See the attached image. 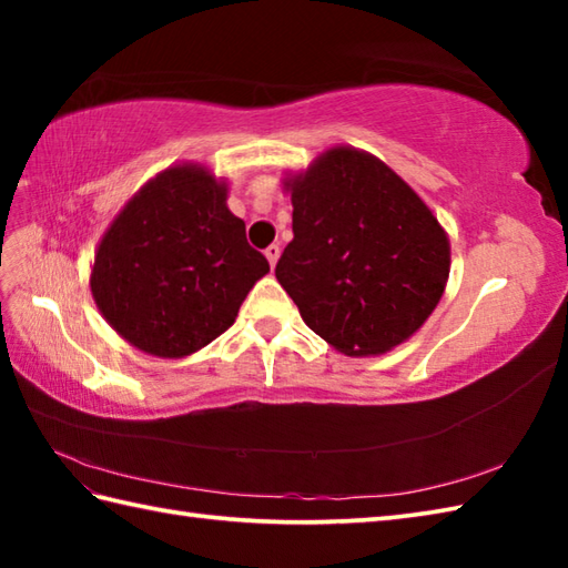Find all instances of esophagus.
I'll use <instances>...</instances> for the list:
<instances>
[{"instance_id": "esophagus-1", "label": "esophagus", "mask_w": 568, "mask_h": 568, "mask_svg": "<svg viewBox=\"0 0 568 568\" xmlns=\"http://www.w3.org/2000/svg\"><path fill=\"white\" fill-rule=\"evenodd\" d=\"M277 256H281V246H277V244H271L268 248H265V258H268V263H271V268H275V263H277Z\"/></svg>"}]
</instances>
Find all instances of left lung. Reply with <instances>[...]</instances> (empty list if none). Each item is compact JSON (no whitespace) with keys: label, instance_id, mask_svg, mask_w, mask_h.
Wrapping results in <instances>:
<instances>
[{"label":"left lung","instance_id":"obj_1","mask_svg":"<svg viewBox=\"0 0 568 568\" xmlns=\"http://www.w3.org/2000/svg\"><path fill=\"white\" fill-rule=\"evenodd\" d=\"M293 241L275 277L307 327L346 356L385 354L437 307L449 239L417 192L356 149L287 180Z\"/></svg>","mask_w":568,"mask_h":568}]
</instances>
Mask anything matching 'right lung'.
I'll list each match as a JSON object with an SVG mask.
<instances>
[{
	"label": "right lung",
	"instance_id": "add662e5",
	"mask_svg": "<svg viewBox=\"0 0 568 568\" xmlns=\"http://www.w3.org/2000/svg\"><path fill=\"white\" fill-rule=\"evenodd\" d=\"M271 271L204 168L175 165L143 185L106 229L90 287L129 344L180 358L232 327Z\"/></svg>",
	"mask_w": 568,
	"mask_h": 568
}]
</instances>
